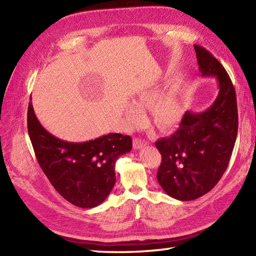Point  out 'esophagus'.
<instances>
[{
  "label": "esophagus",
  "instance_id": "obj_1",
  "mask_svg": "<svg viewBox=\"0 0 256 256\" xmlns=\"http://www.w3.org/2000/svg\"><path fill=\"white\" fill-rule=\"evenodd\" d=\"M146 145H148V142H145V140L142 138H135L133 140V148L134 150H140V148H144V146H146Z\"/></svg>",
  "mask_w": 256,
  "mask_h": 256
}]
</instances>
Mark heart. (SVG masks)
<instances>
[{
  "label": "heart",
  "instance_id": "1",
  "mask_svg": "<svg viewBox=\"0 0 256 256\" xmlns=\"http://www.w3.org/2000/svg\"><path fill=\"white\" fill-rule=\"evenodd\" d=\"M153 91H143L134 99V104H130L125 111V116L130 124L138 125L144 121L143 108L150 106L155 100ZM152 106L153 118L157 126L167 131L175 128L182 121L184 113V106L180 92L170 90L160 98H157Z\"/></svg>",
  "mask_w": 256,
  "mask_h": 256
}]
</instances>
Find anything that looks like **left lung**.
<instances>
[{
	"label": "left lung",
	"mask_w": 256,
	"mask_h": 256,
	"mask_svg": "<svg viewBox=\"0 0 256 256\" xmlns=\"http://www.w3.org/2000/svg\"><path fill=\"white\" fill-rule=\"evenodd\" d=\"M194 48L201 76L218 81V96L204 112L187 111L177 131L155 143L162 155L157 180L168 196L182 201L197 199L218 184L229 165L238 125L229 74L204 47Z\"/></svg>",
	"instance_id": "8db88e82"
}]
</instances>
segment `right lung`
Instances as JSON below:
<instances>
[{
    "label": "right lung",
    "mask_w": 256,
    "mask_h": 256,
    "mask_svg": "<svg viewBox=\"0 0 256 256\" xmlns=\"http://www.w3.org/2000/svg\"><path fill=\"white\" fill-rule=\"evenodd\" d=\"M27 128L38 164L62 197L80 208H94L116 184V162L132 150V138L120 133L82 143L54 136L38 121L30 102Z\"/></svg>",
    "instance_id": "obj_1"
}]
</instances>
